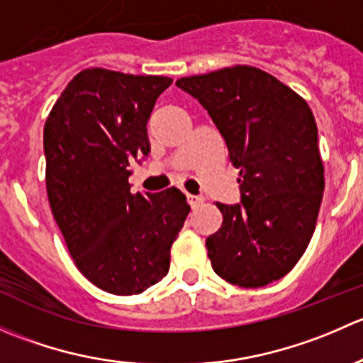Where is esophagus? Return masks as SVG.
<instances>
[{"label": "esophagus", "instance_id": "1", "mask_svg": "<svg viewBox=\"0 0 363 363\" xmlns=\"http://www.w3.org/2000/svg\"><path fill=\"white\" fill-rule=\"evenodd\" d=\"M186 199H188V202L193 208L199 207L200 203H203V196H199V195H186Z\"/></svg>", "mask_w": 363, "mask_h": 363}]
</instances>
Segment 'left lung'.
<instances>
[{
	"label": "left lung",
	"instance_id": "obj_1",
	"mask_svg": "<svg viewBox=\"0 0 363 363\" xmlns=\"http://www.w3.org/2000/svg\"><path fill=\"white\" fill-rule=\"evenodd\" d=\"M175 86L208 112L239 168L240 203H216L223 225L205 240L212 269L230 284L267 286L294 269L316 228L325 168L313 112L276 77L246 65Z\"/></svg>",
	"mask_w": 363,
	"mask_h": 363
}]
</instances>
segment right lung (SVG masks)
Returning a JSON list of instances; mask_svg holds the SVG:
<instances>
[{
    "mask_svg": "<svg viewBox=\"0 0 363 363\" xmlns=\"http://www.w3.org/2000/svg\"><path fill=\"white\" fill-rule=\"evenodd\" d=\"M172 84L105 68L77 73L45 121V184L77 269L113 295L167 276L189 205L177 188L131 193L130 163L151 151L147 121Z\"/></svg>",
    "mask_w": 363,
    "mask_h": 363,
    "instance_id": "right-lung-1",
    "label": "right lung"
}]
</instances>
